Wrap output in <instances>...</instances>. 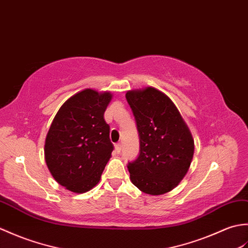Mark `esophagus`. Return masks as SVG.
<instances>
[{"label": "esophagus", "instance_id": "obj_1", "mask_svg": "<svg viewBox=\"0 0 248 248\" xmlns=\"http://www.w3.org/2000/svg\"><path fill=\"white\" fill-rule=\"evenodd\" d=\"M114 148H115V152H117L118 154L121 153V143H117V144L114 145Z\"/></svg>", "mask_w": 248, "mask_h": 248}]
</instances>
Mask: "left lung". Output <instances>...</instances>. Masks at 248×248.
Returning a JSON list of instances; mask_svg holds the SVG:
<instances>
[{
    "label": "left lung",
    "mask_w": 248,
    "mask_h": 248,
    "mask_svg": "<svg viewBox=\"0 0 248 248\" xmlns=\"http://www.w3.org/2000/svg\"><path fill=\"white\" fill-rule=\"evenodd\" d=\"M140 139V154L128 163L130 180L151 195L173 190L184 179L194 154L191 131L174 103L153 87L126 93Z\"/></svg>",
    "instance_id": "obj_1"
}]
</instances>
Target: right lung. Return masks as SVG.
Returning <instances> with one entry per match:
<instances>
[{
	"label": "right lung",
	"mask_w": 248,
	"mask_h": 248,
	"mask_svg": "<svg viewBox=\"0 0 248 248\" xmlns=\"http://www.w3.org/2000/svg\"><path fill=\"white\" fill-rule=\"evenodd\" d=\"M110 92L85 89L65 101L55 115L45 144L46 166L54 179L75 193L95 186L111 157L113 145L104 113Z\"/></svg>",
	"instance_id": "add662e5"
}]
</instances>
